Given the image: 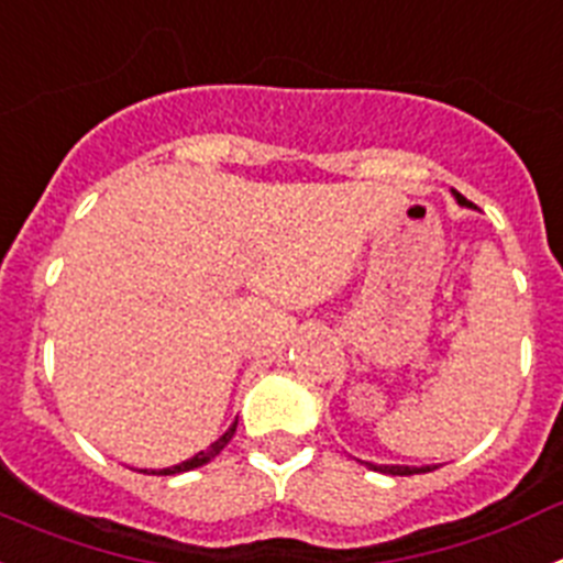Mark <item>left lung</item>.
Masks as SVG:
<instances>
[{
	"label": "left lung",
	"mask_w": 563,
	"mask_h": 563,
	"mask_svg": "<svg viewBox=\"0 0 563 563\" xmlns=\"http://www.w3.org/2000/svg\"><path fill=\"white\" fill-rule=\"evenodd\" d=\"M456 194V191H454ZM456 200H460V206H471V202L462 197V194H456ZM366 465L372 467V471H380V474H391V476H411V474H429V471H434L431 465H422V467H409V465H372V462H366Z\"/></svg>",
	"instance_id": "left-lung-1"
}]
</instances>
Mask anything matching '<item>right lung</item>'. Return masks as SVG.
<instances>
[{
    "label": "right lung",
    "mask_w": 563,
    "mask_h": 563,
    "mask_svg": "<svg viewBox=\"0 0 563 563\" xmlns=\"http://www.w3.org/2000/svg\"><path fill=\"white\" fill-rule=\"evenodd\" d=\"M233 431H236V426H231V429L225 431V434L220 437V440L213 442L211 449L208 451H200V454L197 456H191V460H186V462H180V465H174V467H163V471H152V474H161V476H172V474H183V471H194V467H200V465H206V462H211L213 456L220 454L222 449H225L228 442H231V437H233Z\"/></svg>",
    "instance_id": "obj_1"
}]
</instances>
